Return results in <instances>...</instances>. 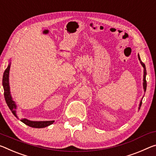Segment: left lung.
Instances as JSON below:
<instances>
[{"label": "left lung", "instance_id": "1", "mask_svg": "<svg viewBox=\"0 0 156 156\" xmlns=\"http://www.w3.org/2000/svg\"><path fill=\"white\" fill-rule=\"evenodd\" d=\"M138 59H139V60L140 61V63L142 66H143V68H144V76H143V88H144V91H146V90H147V80H146V76H147V69H146V66L145 65L144 63L142 62V61L140 60V57L139 55V54H138ZM142 98L141 99L140 102V105H139V108L138 109H140V107L141 105H142Z\"/></svg>", "mask_w": 156, "mask_h": 156}]
</instances>
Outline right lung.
Segmentation results:
<instances>
[{"mask_svg": "<svg viewBox=\"0 0 156 156\" xmlns=\"http://www.w3.org/2000/svg\"><path fill=\"white\" fill-rule=\"evenodd\" d=\"M10 62L8 64L7 69L5 71L2 76V87L4 90V96L5 99L6 103L8 106L9 110L12 111L13 115L15 116L16 118H18V116L16 115V108L17 106L16 103L14 102L13 98H12L10 92V87H9V69H10ZM21 122L24 123L27 126H29L32 128H41L48 126L51 124H53L55 121H30L27 119H21Z\"/></svg>", "mask_w": 156, "mask_h": 156, "instance_id": "add662e5", "label": "right lung"}]
</instances>
